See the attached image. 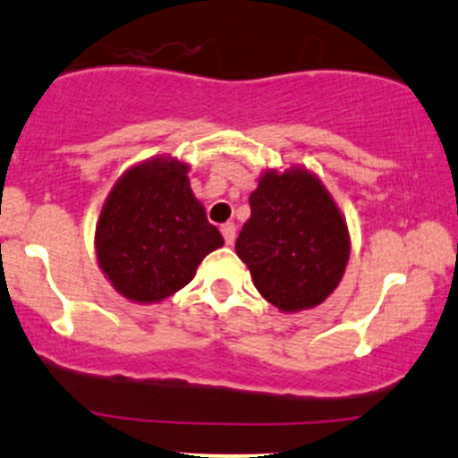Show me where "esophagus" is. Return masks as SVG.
<instances>
[{
    "label": "esophagus",
    "mask_w": 458,
    "mask_h": 458,
    "mask_svg": "<svg viewBox=\"0 0 458 458\" xmlns=\"http://www.w3.org/2000/svg\"><path fill=\"white\" fill-rule=\"evenodd\" d=\"M220 231H223L225 242H227L229 246L235 242V225H233V223H225L223 227H220Z\"/></svg>",
    "instance_id": "esophagus-1"
}]
</instances>
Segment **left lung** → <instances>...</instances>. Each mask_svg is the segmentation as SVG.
Here are the masks:
<instances>
[{
    "label": "left lung",
    "mask_w": 458,
    "mask_h": 458,
    "mask_svg": "<svg viewBox=\"0 0 458 458\" xmlns=\"http://www.w3.org/2000/svg\"><path fill=\"white\" fill-rule=\"evenodd\" d=\"M235 253L266 301L294 313L325 302L340 285L351 235L328 190L307 168L266 171L249 197Z\"/></svg>",
    "instance_id": "8db88e82"
}]
</instances>
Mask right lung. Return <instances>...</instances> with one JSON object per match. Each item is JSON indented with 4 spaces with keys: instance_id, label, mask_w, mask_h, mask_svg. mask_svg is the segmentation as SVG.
<instances>
[{
    "instance_id": "1",
    "label": "right lung",
    "mask_w": 458,
    "mask_h": 458,
    "mask_svg": "<svg viewBox=\"0 0 458 458\" xmlns=\"http://www.w3.org/2000/svg\"><path fill=\"white\" fill-rule=\"evenodd\" d=\"M188 164L151 157L107 194L95 231L99 268L118 294L160 302L192 281L203 257L225 244L190 190Z\"/></svg>"
}]
</instances>
